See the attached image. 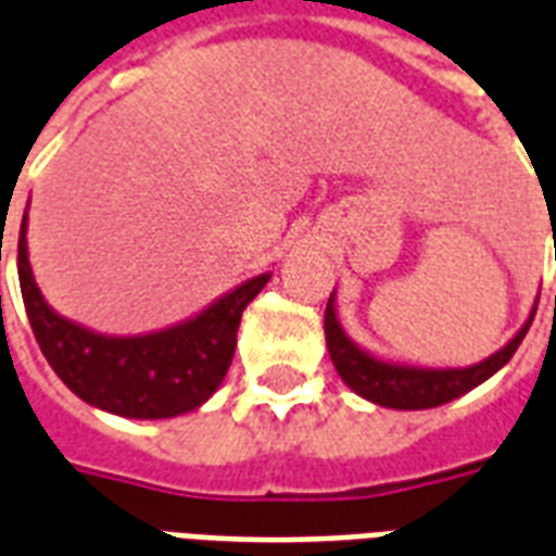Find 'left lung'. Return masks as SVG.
I'll use <instances>...</instances> for the list:
<instances>
[{"label": "left lung", "mask_w": 556, "mask_h": 556, "mask_svg": "<svg viewBox=\"0 0 556 556\" xmlns=\"http://www.w3.org/2000/svg\"><path fill=\"white\" fill-rule=\"evenodd\" d=\"M536 303H540V296H536ZM536 303H533L531 315L522 324V329L498 353H493L484 362L469 364V367H419V364L381 358V355L355 344L353 338L346 334L344 326H341L332 291L329 303H326L324 317L326 346H329V358H332L338 376L362 400L372 402V405H381V408L396 410L438 408V405H446V402L457 400V396H464L472 388H478L481 381L495 376L504 364L514 358V353L522 344V338L531 329V320L536 315Z\"/></svg>", "instance_id": "1"}]
</instances>
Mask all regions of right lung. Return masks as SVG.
Instances as JSON below:
<instances>
[{"label": "right lung", "instance_id": "right-lung-1", "mask_svg": "<svg viewBox=\"0 0 556 556\" xmlns=\"http://www.w3.org/2000/svg\"><path fill=\"white\" fill-rule=\"evenodd\" d=\"M28 212L20 227L16 270L28 324L46 362L78 400L127 419H168L201 408L222 388L236 353L241 312L270 274L244 279L184 324L148 334H104L58 315L34 282Z\"/></svg>", "mask_w": 556, "mask_h": 556}]
</instances>
